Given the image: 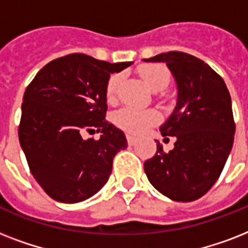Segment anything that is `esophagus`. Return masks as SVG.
Listing matches in <instances>:
<instances>
[{
    "mask_svg": "<svg viewBox=\"0 0 248 248\" xmlns=\"http://www.w3.org/2000/svg\"><path fill=\"white\" fill-rule=\"evenodd\" d=\"M136 141H138V139H136V138H134V136H131V135H127L128 145H135Z\"/></svg>",
    "mask_w": 248,
    "mask_h": 248,
    "instance_id": "esophagus-1",
    "label": "esophagus"
}]
</instances>
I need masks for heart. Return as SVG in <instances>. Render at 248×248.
<instances>
[{
  "label": "heart",
  "mask_w": 248,
  "mask_h": 248,
  "mask_svg": "<svg viewBox=\"0 0 248 248\" xmlns=\"http://www.w3.org/2000/svg\"><path fill=\"white\" fill-rule=\"evenodd\" d=\"M138 73L152 90H161L167 86L171 73L163 64H143L138 68ZM122 76L113 73L105 85V96L109 103L117 100ZM114 122L120 128L131 135H141L152 126L159 122V113L155 109H141L136 107H124L114 114Z\"/></svg>",
  "instance_id": "heart-1"
}]
</instances>
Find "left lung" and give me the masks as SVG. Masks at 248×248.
<instances>
[{"label":"left lung","mask_w":248,"mask_h":248,"mask_svg":"<svg viewBox=\"0 0 248 248\" xmlns=\"http://www.w3.org/2000/svg\"><path fill=\"white\" fill-rule=\"evenodd\" d=\"M147 62H163L177 83V103L159 127L173 136L175 148L165 152L157 141L155 157L144 162L148 180L177 202L204 196L223 171L234 141L231 93L224 79L203 60L181 51L163 52Z\"/></svg>","instance_id":"1"}]
</instances>
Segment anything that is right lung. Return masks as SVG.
I'll return each mask as SVG.
<instances>
[{
    "mask_svg": "<svg viewBox=\"0 0 248 248\" xmlns=\"http://www.w3.org/2000/svg\"><path fill=\"white\" fill-rule=\"evenodd\" d=\"M128 65L69 54L46 64L27 86L19 141L33 177L52 200L82 202L108 181L127 140L105 120V85L110 73ZM95 131L99 140L83 138Z\"/></svg>",
    "mask_w": 248,
    "mask_h": 248,
    "instance_id": "add662e5",
    "label": "right lung"
}]
</instances>
